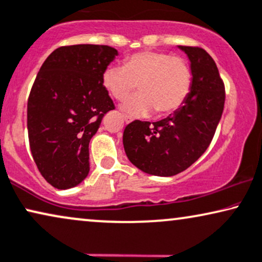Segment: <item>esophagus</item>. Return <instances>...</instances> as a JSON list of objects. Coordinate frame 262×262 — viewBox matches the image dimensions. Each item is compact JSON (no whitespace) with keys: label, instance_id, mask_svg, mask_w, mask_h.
I'll return each mask as SVG.
<instances>
[{"label":"esophagus","instance_id":"1","mask_svg":"<svg viewBox=\"0 0 262 262\" xmlns=\"http://www.w3.org/2000/svg\"><path fill=\"white\" fill-rule=\"evenodd\" d=\"M122 117H123V120H124L125 123H130V122H132V120H130V118L128 117V116H125V115H122Z\"/></svg>","mask_w":262,"mask_h":262}]
</instances>
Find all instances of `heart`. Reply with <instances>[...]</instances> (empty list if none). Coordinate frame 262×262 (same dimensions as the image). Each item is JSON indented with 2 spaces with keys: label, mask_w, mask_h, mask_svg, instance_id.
<instances>
[{
  "label": "heart",
  "mask_w": 262,
  "mask_h": 262,
  "mask_svg": "<svg viewBox=\"0 0 262 262\" xmlns=\"http://www.w3.org/2000/svg\"><path fill=\"white\" fill-rule=\"evenodd\" d=\"M192 75L186 61L164 52L144 51L128 55L124 66H110L102 72V85L117 101L137 89L123 110L132 116H167L179 110L191 92Z\"/></svg>",
  "instance_id": "1"
}]
</instances>
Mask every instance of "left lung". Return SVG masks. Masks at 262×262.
<instances>
[{"mask_svg": "<svg viewBox=\"0 0 262 262\" xmlns=\"http://www.w3.org/2000/svg\"><path fill=\"white\" fill-rule=\"evenodd\" d=\"M191 62L186 101L158 122L135 120L123 132L128 160L157 177H173L193 164L210 145L225 104V85L213 58L200 47L179 46Z\"/></svg>", "mask_w": 262, "mask_h": 262, "instance_id": "1", "label": "left lung"}]
</instances>
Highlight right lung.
<instances>
[{
  "label": "right lung",
  "mask_w": 262,
  "mask_h": 262,
  "mask_svg": "<svg viewBox=\"0 0 262 262\" xmlns=\"http://www.w3.org/2000/svg\"><path fill=\"white\" fill-rule=\"evenodd\" d=\"M118 53L110 46L59 47L39 69L28 100L30 150L39 173L59 190L89 173V141L115 104L102 72Z\"/></svg>",
  "instance_id": "obj_1"
}]
</instances>
